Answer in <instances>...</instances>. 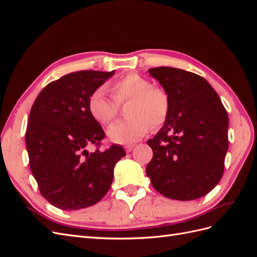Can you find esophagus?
Wrapping results in <instances>:
<instances>
[{
	"mask_svg": "<svg viewBox=\"0 0 257 257\" xmlns=\"http://www.w3.org/2000/svg\"><path fill=\"white\" fill-rule=\"evenodd\" d=\"M135 146L134 145H126L125 147H124V149H125V151L126 152H131L132 150H133V148H134Z\"/></svg>",
	"mask_w": 257,
	"mask_h": 257,
	"instance_id": "1",
	"label": "esophagus"
}]
</instances>
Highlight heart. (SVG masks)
Returning <instances> with one entry per match:
<instances>
[{"label":"heart","instance_id":"b5f03b06","mask_svg":"<svg viewBox=\"0 0 257 257\" xmlns=\"http://www.w3.org/2000/svg\"><path fill=\"white\" fill-rule=\"evenodd\" d=\"M112 97L107 95L104 88L93 90L88 99V109L97 122L110 124L119 113L121 104L126 103L127 119L113 124L108 130V136L114 143L128 144L142 138L151 127L158 128L165 123L170 100L167 92L154 87L145 77L127 74L110 84Z\"/></svg>","mask_w":257,"mask_h":257}]
</instances>
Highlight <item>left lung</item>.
<instances>
[{
	"instance_id": "left-lung-1",
	"label": "left lung",
	"mask_w": 257,
	"mask_h": 257,
	"mask_svg": "<svg viewBox=\"0 0 257 257\" xmlns=\"http://www.w3.org/2000/svg\"><path fill=\"white\" fill-rule=\"evenodd\" d=\"M167 92L170 109L164 125L147 144L153 158L147 176L167 198L192 200L219 183L228 149V114L203 77L175 67L150 68Z\"/></svg>"
}]
</instances>
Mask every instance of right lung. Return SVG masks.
I'll return each mask as SVG.
<instances>
[{"label":"right lung","instance_id":"1","mask_svg":"<svg viewBox=\"0 0 257 257\" xmlns=\"http://www.w3.org/2000/svg\"><path fill=\"white\" fill-rule=\"evenodd\" d=\"M112 72L79 71L48 83L31 108L26 132L30 168L44 198L63 210L94 205L109 191L123 147H99L105 133L88 109L93 90ZM94 144L95 152L86 148Z\"/></svg>","mask_w":257,"mask_h":257}]
</instances>
